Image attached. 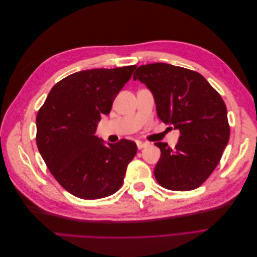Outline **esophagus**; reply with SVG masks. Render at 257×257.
<instances>
[{
  "label": "esophagus",
  "instance_id": "esophagus-1",
  "mask_svg": "<svg viewBox=\"0 0 257 257\" xmlns=\"http://www.w3.org/2000/svg\"><path fill=\"white\" fill-rule=\"evenodd\" d=\"M136 144H137V148H138L139 150H142V149H144V148H146V147L149 146V143H146V142H141V141L137 142Z\"/></svg>",
  "mask_w": 257,
  "mask_h": 257
}]
</instances>
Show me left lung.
<instances>
[{"label":"left lung","mask_w":257,"mask_h":257,"mask_svg":"<svg viewBox=\"0 0 257 257\" xmlns=\"http://www.w3.org/2000/svg\"><path fill=\"white\" fill-rule=\"evenodd\" d=\"M133 79L152 92L159 118L180 131L174 149L155 143L161 150L154 168L157 181L172 191L198 188L219 164L229 141L221 95L199 73L166 63L139 66Z\"/></svg>","instance_id":"left-lung-1"}]
</instances>
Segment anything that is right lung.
I'll use <instances>...</instances> for the list:
<instances>
[{
	"label": "right lung",
	"instance_id": "obj_1",
	"mask_svg": "<svg viewBox=\"0 0 257 257\" xmlns=\"http://www.w3.org/2000/svg\"><path fill=\"white\" fill-rule=\"evenodd\" d=\"M136 67L74 73L53 85L38 110V150L56 180L76 197L98 199L121 188L137 146L127 139L106 146L94 134Z\"/></svg>",
	"mask_w": 257,
	"mask_h": 257
}]
</instances>
